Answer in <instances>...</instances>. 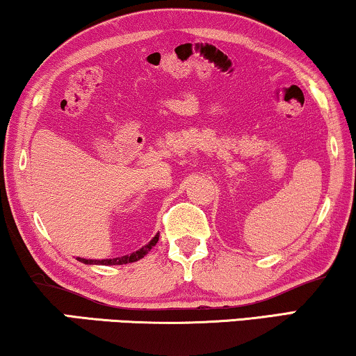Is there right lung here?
<instances>
[{"mask_svg":"<svg viewBox=\"0 0 356 356\" xmlns=\"http://www.w3.org/2000/svg\"><path fill=\"white\" fill-rule=\"evenodd\" d=\"M159 241V235L154 236V240L149 243V245H145L138 250L136 252H131L128 256H121V257H115V259H82L79 257L81 262H84V264H102V266H121V264H129V262H136L139 259H143V257L147 254V252L152 250V246H155V243Z\"/></svg>","mask_w":356,"mask_h":356,"instance_id":"1","label":"right lung"}]
</instances>
